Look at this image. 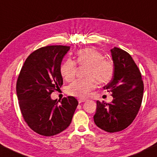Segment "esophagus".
<instances>
[{"label": "esophagus", "mask_w": 157, "mask_h": 157, "mask_svg": "<svg viewBox=\"0 0 157 157\" xmlns=\"http://www.w3.org/2000/svg\"><path fill=\"white\" fill-rule=\"evenodd\" d=\"M85 101H86V100H84V99H79V100H78V103L80 104V103L85 102Z\"/></svg>", "instance_id": "1"}]
</instances>
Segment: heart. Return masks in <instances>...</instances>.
Here are the masks:
<instances>
[{
  "instance_id": "1",
  "label": "heart",
  "mask_w": 157,
  "mask_h": 157,
  "mask_svg": "<svg viewBox=\"0 0 157 157\" xmlns=\"http://www.w3.org/2000/svg\"><path fill=\"white\" fill-rule=\"evenodd\" d=\"M76 63L86 66L85 79H77L69 85L67 91L69 95L79 98H86L96 86L106 84L112 80L114 74V64L112 59H106L98 50L86 48L76 52V62L67 59L60 67V73L67 81L73 80L76 72Z\"/></svg>"
}]
</instances>
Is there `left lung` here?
<instances>
[{"label":"left lung","instance_id":"obj_1","mask_svg":"<svg viewBox=\"0 0 157 157\" xmlns=\"http://www.w3.org/2000/svg\"><path fill=\"white\" fill-rule=\"evenodd\" d=\"M111 52L114 74L104 89L112 93L113 100L111 103L98 100L93 119L100 128L115 132L126 128L136 117L143 100L144 84L140 71L129 53L117 47Z\"/></svg>","mask_w":157,"mask_h":157}]
</instances>
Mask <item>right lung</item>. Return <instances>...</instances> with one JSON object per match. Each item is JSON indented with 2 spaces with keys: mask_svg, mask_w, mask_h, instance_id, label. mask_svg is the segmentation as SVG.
<instances>
[{
  "mask_svg": "<svg viewBox=\"0 0 157 157\" xmlns=\"http://www.w3.org/2000/svg\"><path fill=\"white\" fill-rule=\"evenodd\" d=\"M70 47L47 45L36 50L25 60L17 81L20 111L26 124L36 133L52 136L70 125L78 101L68 96L61 101L50 95L63 85L62 60Z\"/></svg>",
  "mask_w": 157,
  "mask_h": 157,
  "instance_id": "right-lung-1",
  "label": "right lung"
}]
</instances>
